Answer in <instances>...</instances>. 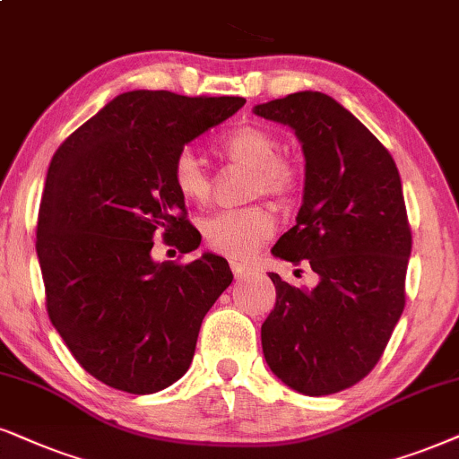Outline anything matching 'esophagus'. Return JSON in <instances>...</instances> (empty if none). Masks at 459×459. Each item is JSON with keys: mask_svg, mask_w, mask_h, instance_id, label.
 Masks as SVG:
<instances>
[{"mask_svg": "<svg viewBox=\"0 0 459 459\" xmlns=\"http://www.w3.org/2000/svg\"><path fill=\"white\" fill-rule=\"evenodd\" d=\"M230 269H233L235 280H246V277H249V273H252V269L243 263H230Z\"/></svg>", "mask_w": 459, "mask_h": 459, "instance_id": "obj_1", "label": "esophagus"}]
</instances>
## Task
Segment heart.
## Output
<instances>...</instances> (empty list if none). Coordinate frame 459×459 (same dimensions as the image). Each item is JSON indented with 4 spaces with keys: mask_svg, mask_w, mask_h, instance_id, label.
<instances>
[{
    "mask_svg": "<svg viewBox=\"0 0 459 459\" xmlns=\"http://www.w3.org/2000/svg\"><path fill=\"white\" fill-rule=\"evenodd\" d=\"M216 152L233 165L252 173L247 196H271L286 201L299 190L300 171L297 162L280 152V139L263 126L243 125L218 139ZM171 184L188 205L205 207L212 201V179L193 150L184 148L171 162ZM203 239L213 252L229 258L252 256L275 233V218L263 205L226 210L203 220Z\"/></svg>",
    "mask_w": 459,
    "mask_h": 459,
    "instance_id": "heart-1",
    "label": "heart"
}]
</instances>
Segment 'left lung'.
I'll list each match as a JSON object with an SVG mask.
<instances>
[{"label": "left lung", "mask_w": 459, "mask_h": 459, "mask_svg": "<svg viewBox=\"0 0 459 459\" xmlns=\"http://www.w3.org/2000/svg\"><path fill=\"white\" fill-rule=\"evenodd\" d=\"M288 125L305 154L297 224L271 249L320 281L269 273L277 300L260 330L269 368L292 390L326 396L364 379L404 309L411 226L392 154L333 97L300 91L254 108Z\"/></svg>", "instance_id": "obj_1"}]
</instances>
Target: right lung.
Returning <instances> with one entry per match:
<instances>
[{
    "mask_svg": "<svg viewBox=\"0 0 459 459\" xmlns=\"http://www.w3.org/2000/svg\"><path fill=\"white\" fill-rule=\"evenodd\" d=\"M243 97L129 91L52 156L38 218L46 309L86 373L154 394L186 373L205 313L233 281L203 254L156 263V235L186 254L201 239L171 184L179 150L243 108Z\"/></svg>",
    "mask_w": 459,
    "mask_h": 459,
    "instance_id": "1",
    "label": "right lung"
}]
</instances>
